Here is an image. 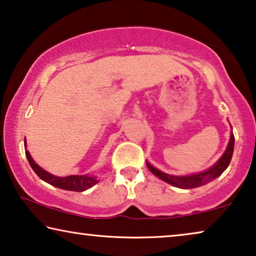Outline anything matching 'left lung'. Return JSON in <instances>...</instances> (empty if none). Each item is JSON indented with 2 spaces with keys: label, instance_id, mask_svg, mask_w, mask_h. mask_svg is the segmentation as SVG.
Segmentation results:
<instances>
[{
  "label": "left lung",
  "instance_id": "8db88e82",
  "mask_svg": "<svg viewBox=\"0 0 256 256\" xmlns=\"http://www.w3.org/2000/svg\"><path fill=\"white\" fill-rule=\"evenodd\" d=\"M233 150H234V136H233V133H231L228 145L226 147L224 154L219 158L217 162H216L214 166H211L210 168H208L206 170L197 172V174H192V175H183V176L170 175V174H167V172L159 170V169L156 167H153L148 161H146V164L150 170L152 172L156 178H159L160 180H162V181L169 183V184L181 189H192V188H197V186L206 184V183L211 182L212 180L217 178L218 176H220L222 172H224L225 169L228 167L230 162H231Z\"/></svg>",
  "mask_w": 256,
  "mask_h": 256
}]
</instances>
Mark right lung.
<instances>
[{
  "label": "right lung",
  "instance_id": "add662e5",
  "mask_svg": "<svg viewBox=\"0 0 256 256\" xmlns=\"http://www.w3.org/2000/svg\"><path fill=\"white\" fill-rule=\"evenodd\" d=\"M24 146L26 147V140H24ZM25 156H26L28 164H30L31 168L34 169L36 174H37L42 181L48 182V184L56 186V188L70 190V192H84V190L92 188V186H95L96 183L98 182L96 176L92 175H70L64 176V178L52 175L51 172H46L45 169H42L40 167V166L36 164V161L32 159L31 154L28 150H25Z\"/></svg>",
  "mask_w": 256,
  "mask_h": 256
}]
</instances>
